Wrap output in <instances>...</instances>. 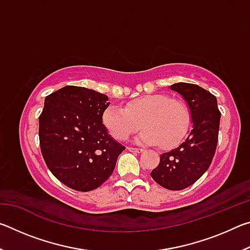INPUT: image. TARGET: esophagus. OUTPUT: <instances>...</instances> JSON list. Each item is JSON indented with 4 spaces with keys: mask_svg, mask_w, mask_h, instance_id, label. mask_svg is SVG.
Instances as JSON below:
<instances>
[{
    "mask_svg": "<svg viewBox=\"0 0 250 250\" xmlns=\"http://www.w3.org/2000/svg\"><path fill=\"white\" fill-rule=\"evenodd\" d=\"M128 151L132 152V153H141V152H143L142 149H138V147H128Z\"/></svg>",
    "mask_w": 250,
    "mask_h": 250,
    "instance_id": "esophagus-1",
    "label": "esophagus"
}]
</instances>
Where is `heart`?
Returning a JSON list of instances; mask_svg holds the SVG:
<instances>
[{"instance_id": "obj_1", "label": "heart", "mask_w": 250, "mask_h": 250, "mask_svg": "<svg viewBox=\"0 0 250 250\" xmlns=\"http://www.w3.org/2000/svg\"><path fill=\"white\" fill-rule=\"evenodd\" d=\"M103 122L112 138L125 141L141 128L137 139L145 145L171 149L183 141L191 125V112L184 101L155 94L138 97L121 108L108 105Z\"/></svg>"}]
</instances>
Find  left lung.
<instances>
[{
  "instance_id": "left-lung-1",
  "label": "left lung",
  "mask_w": 250,
  "mask_h": 250,
  "mask_svg": "<svg viewBox=\"0 0 250 250\" xmlns=\"http://www.w3.org/2000/svg\"><path fill=\"white\" fill-rule=\"evenodd\" d=\"M170 88L188 103L193 130L180 146L160 155L159 166L151 176L162 188L180 191L208 170L217 146L221 111L216 97L197 84L177 83Z\"/></svg>"
}]
</instances>
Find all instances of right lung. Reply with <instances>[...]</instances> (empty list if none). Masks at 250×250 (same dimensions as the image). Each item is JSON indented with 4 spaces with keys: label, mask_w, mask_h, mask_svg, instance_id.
Instances as JSON below:
<instances>
[{
    "label": "right lung",
    "mask_w": 250,
    "mask_h": 250,
    "mask_svg": "<svg viewBox=\"0 0 250 250\" xmlns=\"http://www.w3.org/2000/svg\"><path fill=\"white\" fill-rule=\"evenodd\" d=\"M108 97L66 86L45 98L40 116V146L53 175L68 188L89 192L109 179L125 146L103 124Z\"/></svg>",
    "instance_id": "1"
}]
</instances>
